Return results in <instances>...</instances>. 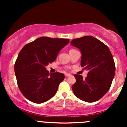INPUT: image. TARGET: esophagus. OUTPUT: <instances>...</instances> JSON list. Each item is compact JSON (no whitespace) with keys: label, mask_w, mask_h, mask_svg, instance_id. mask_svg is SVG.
<instances>
[{"label":"esophagus","mask_w":127,"mask_h":127,"mask_svg":"<svg viewBox=\"0 0 127 127\" xmlns=\"http://www.w3.org/2000/svg\"><path fill=\"white\" fill-rule=\"evenodd\" d=\"M71 76L70 74L65 73V77H68V76Z\"/></svg>","instance_id":"esophagus-1"}]
</instances>
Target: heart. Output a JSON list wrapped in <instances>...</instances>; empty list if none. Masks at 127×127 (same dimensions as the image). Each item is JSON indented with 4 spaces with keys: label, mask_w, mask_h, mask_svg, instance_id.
Masks as SVG:
<instances>
[{
    "label": "heart",
    "mask_w": 127,
    "mask_h": 127,
    "mask_svg": "<svg viewBox=\"0 0 127 127\" xmlns=\"http://www.w3.org/2000/svg\"><path fill=\"white\" fill-rule=\"evenodd\" d=\"M75 50H76V49H71L70 50L69 52H71V51H75Z\"/></svg>",
    "instance_id": "b5f03b06"
}]
</instances>
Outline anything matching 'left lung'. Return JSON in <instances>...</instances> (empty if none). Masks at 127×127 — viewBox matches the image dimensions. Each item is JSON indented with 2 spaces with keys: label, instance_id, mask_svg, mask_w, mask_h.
<instances>
[{
  "label": "left lung",
  "instance_id": "1",
  "mask_svg": "<svg viewBox=\"0 0 127 127\" xmlns=\"http://www.w3.org/2000/svg\"><path fill=\"white\" fill-rule=\"evenodd\" d=\"M73 46L81 50V65L88 71L85 79L75 74L76 82L72 88L74 94L83 101L92 103L98 100L110 88L115 73V64L109 48L93 36L73 39Z\"/></svg>",
  "mask_w": 127,
  "mask_h": 127
}]
</instances>
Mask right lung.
<instances>
[{"mask_svg":"<svg viewBox=\"0 0 127 127\" xmlns=\"http://www.w3.org/2000/svg\"><path fill=\"white\" fill-rule=\"evenodd\" d=\"M69 39L41 37L26 44L19 52L14 70L18 88L30 101L42 103L51 98L57 91L64 75L49 74L45 67L56 59Z\"/></svg>","mask_w":127,"mask_h":127,"instance_id":"right-lung-1","label":"right lung"}]
</instances>
